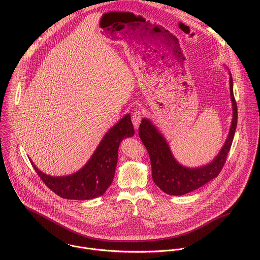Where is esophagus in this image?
I'll list each match as a JSON object with an SVG mask.
<instances>
[{"mask_svg": "<svg viewBox=\"0 0 260 260\" xmlns=\"http://www.w3.org/2000/svg\"><path fill=\"white\" fill-rule=\"evenodd\" d=\"M142 117H143L142 109L141 108H136L133 112V115H132V121L134 123L135 128L139 127V125L141 123V120H142Z\"/></svg>", "mask_w": 260, "mask_h": 260, "instance_id": "obj_1", "label": "esophagus"}]
</instances>
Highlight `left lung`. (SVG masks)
Instances as JSON below:
<instances>
[{
  "label": "left lung",
  "mask_w": 260,
  "mask_h": 260,
  "mask_svg": "<svg viewBox=\"0 0 260 260\" xmlns=\"http://www.w3.org/2000/svg\"><path fill=\"white\" fill-rule=\"evenodd\" d=\"M230 92L233 103V120L229 137L212 162L198 168H187L172 156L168 144L150 120L144 118L139 127V136L145 145L151 161L154 183L166 194L181 196L190 193L216 178L222 169L234 140L238 109L233 92V78L230 77Z\"/></svg>",
  "instance_id": "obj_1"
}]
</instances>
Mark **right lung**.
Listing matches in <instances>:
<instances>
[{"label":"right lung","instance_id":"1","mask_svg":"<svg viewBox=\"0 0 260 260\" xmlns=\"http://www.w3.org/2000/svg\"><path fill=\"white\" fill-rule=\"evenodd\" d=\"M135 133L129 114L121 118L104 136L95 153L80 170L66 177H50L37 168L44 184L64 199L90 200L102 196L110 187L117 164L118 148L122 139Z\"/></svg>","mask_w":260,"mask_h":260}]
</instances>
